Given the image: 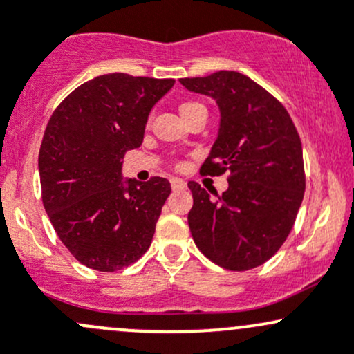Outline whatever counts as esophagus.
I'll return each mask as SVG.
<instances>
[{"instance_id": "34e87169", "label": "esophagus", "mask_w": 354, "mask_h": 354, "mask_svg": "<svg viewBox=\"0 0 354 354\" xmlns=\"http://www.w3.org/2000/svg\"><path fill=\"white\" fill-rule=\"evenodd\" d=\"M170 184H172L174 191H184V189L187 187V184H185L182 178H172V180H170Z\"/></svg>"}]
</instances>
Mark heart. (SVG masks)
Instances as JSON below:
<instances>
[{
    "label": "heart",
    "mask_w": 354,
    "mask_h": 354,
    "mask_svg": "<svg viewBox=\"0 0 354 354\" xmlns=\"http://www.w3.org/2000/svg\"><path fill=\"white\" fill-rule=\"evenodd\" d=\"M197 108H203V104H201V102H196V101H185L178 106V111H180L182 116H185L187 113H191Z\"/></svg>",
    "instance_id": "1"
}]
</instances>
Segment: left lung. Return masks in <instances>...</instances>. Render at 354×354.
I'll use <instances>...</instances> for the list:
<instances>
[{"label":"left lung","instance_id":"8db88e82","mask_svg":"<svg viewBox=\"0 0 354 354\" xmlns=\"http://www.w3.org/2000/svg\"><path fill=\"white\" fill-rule=\"evenodd\" d=\"M180 84L216 100L218 138L201 167L209 176L230 172L223 196L189 182L187 221L197 248L233 272L260 267L292 231L306 191L302 143L282 102L246 75L219 71Z\"/></svg>","mask_w":354,"mask_h":354}]
</instances>
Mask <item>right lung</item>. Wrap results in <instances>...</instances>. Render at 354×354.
Listing matches in <instances>:
<instances>
[{"label": "right lung", "instance_id": "right-lung-1", "mask_svg": "<svg viewBox=\"0 0 354 354\" xmlns=\"http://www.w3.org/2000/svg\"><path fill=\"white\" fill-rule=\"evenodd\" d=\"M174 82L100 75L48 120L39 153L41 201L57 236L87 268L116 272L150 248L170 182L123 180L121 160L142 145L151 108Z\"/></svg>", "mask_w": 354, "mask_h": 354}]
</instances>
